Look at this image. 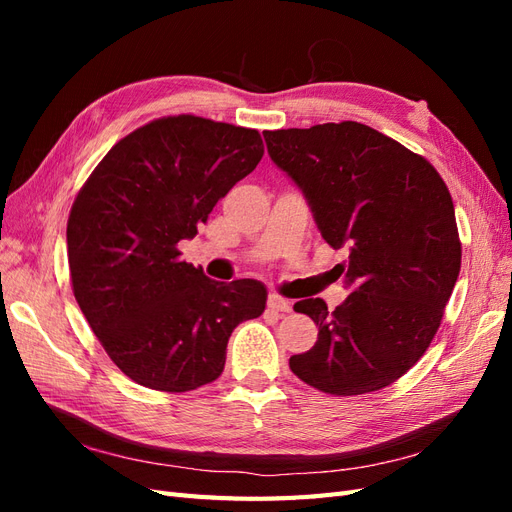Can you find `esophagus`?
<instances>
[{
	"label": "esophagus",
	"mask_w": 512,
	"mask_h": 512,
	"mask_svg": "<svg viewBox=\"0 0 512 512\" xmlns=\"http://www.w3.org/2000/svg\"><path fill=\"white\" fill-rule=\"evenodd\" d=\"M267 305H269V309H273V312H277V314H288L290 309H292L290 301H286V299H282V297H277V294H271Z\"/></svg>",
	"instance_id": "esophagus-1"
}]
</instances>
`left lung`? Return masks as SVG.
<instances>
[{"mask_svg":"<svg viewBox=\"0 0 512 512\" xmlns=\"http://www.w3.org/2000/svg\"><path fill=\"white\" fill-rule=\"evenodd\" d=\"M262 134L322 239L348 250L333 269L352 288L342 305L294 303L318 342L290 356L292 374L337 397L380 391L425 354L459 277L451 192L423 156L359 121Z\"/></svg>","mask_w":512,"mask_h":512,"instance_id":"8db88e82","label":"left lung"}]
</instances>
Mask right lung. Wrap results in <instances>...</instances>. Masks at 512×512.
I'll list each match as a JSON object with an SVG mask.
<instances>
[{
	"mask_svg": "<svg viewBox=\"0 0 512 512\" xmlns=\"http://www.w3.org/2000/svg\"><path fill=\"white\" fill-rule=\"evenodd\" d=\"M258 130L196 115L153 119L94 168L68 218L74 299L136 384L185 393L218 380L228 337L265 312L256 280H209L181 260L215 203L260 162Z\"/></svg>",
	"mask_w": 512,
	"mask_h": 512,
	"instance_id": "obj_1",
	"label": "right lung"
}]
</instances>
